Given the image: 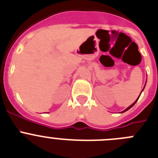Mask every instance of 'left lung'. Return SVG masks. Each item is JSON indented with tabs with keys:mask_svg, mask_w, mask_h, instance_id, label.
<instances>
[{
	"mask_svg": "<svg viewBox=\"0 0 158 158\" xmlns=\"http://www.w3.org/2000/svg\"><path fill=\"white\" fill-rule=\"evenodd\" d=\"M144 88H145V86H144V87H143V89H144ZM143 90H142V91H141V93H142V92H143ZM140 95H141V94H140ZM140 95H139V98H137V99H136V100H135V102H134V103H133V104H131V106H129V107H127V109H125V110H123V112H121V113H124V112H126V111H127V110H128V109H131V107H132V106H134V105H135V103H136V102H137V101H138V100H139V97H140Z\"/></svg>",
	"mask_w": 158,
	"mask_h": 158,
	"instance_id": "left-lung-1",
	"label": "left lung"
}]
</instances>
